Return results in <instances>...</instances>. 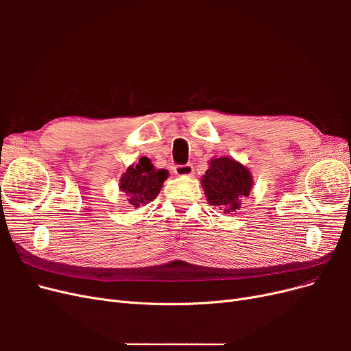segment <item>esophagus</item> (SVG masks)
<instances>
[{
	"label": "esophagus",
	"mask_w": 351,
	"mask_h": 351,
	"mask_svg": "<svg viewBox=\"0 0 351 351\" xmlns=\"http://www.w3.org/2000/svg\"><path fill=\"white\" fill-rule=\"evenodd\" d=\"M193 165L192 164H184V165H176L174 173L178 177H192L193 176Z\"/></svg>",
	"instance_id": "esophagus-1"
}]
</instances>
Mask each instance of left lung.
<instances>
[{"instance_id": "1", "label": "left lung", "mask_w": 351, "mask_h": 351, "mask_svg": "<svg viewBox=\"0 0 351 351\" xmlns=\"http://www.w3.org/2000/svg\"><path fill=\"white\" fill-rule=\"evenodd\" d=\"M252 186L253 178L249 169L228 156L210 159L209 168L202 177L208 204L224 214L240 208L243 199L249 197Z\"/></svg>"}]
</instances>
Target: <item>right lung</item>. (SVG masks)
Segmentation results:
<instances>
[{"label": "right lung", "instance_id": "obj_1", "mask_svg": "<svg viewBox=\"0 0 351 351\" xmlns=\"http://www.w3.org/2000/svg\"><path fill=\"white\" fill-rule=\"evenodd\" d=\"M167 177V169H156L151 164V159L142 156L139 162L127 168V171L120 178L119 187L127 195L130 206L139 208L158 196Z\"/></svg>", "mask_w": 351, "mask_h": 351}]
</instances>
